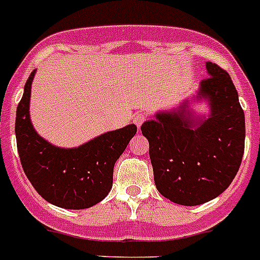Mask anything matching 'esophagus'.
I'll list each match as a JSON object with an SVG mask.
<instances>
[{
    "label": "esophagus",
    "mask_w": 260,
    "mask_h": 260,
    "mask_svg": "<svg viewBox=\"0 0 260 260\" xmlns=\"http://www.w3.org/2000/svg\"><path fill=\"white\" fill-rule=\"evenodd\" d=\"M146 120V116L144 114H137L136 116L133 117V123L136 124L137 127H141V125H143V123L144 121Z\"/></svg>",
    "instance_id": "34e87169"
}]
</instances>
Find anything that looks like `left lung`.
<instances>
[{"instance_id": "8db88e82", "label": "left lung", "mask_w": 260, "mask_h": 260, "mask_svg": "<svg viewBox=\"0 0 260 260\" xmlns=\"http://www.w3.org/2000/svg\"><path fill=\"white\" fill-rule=\"evenodd\" d=\"M208 78L193 99L205 101L208 115L193 116L184 101L171 111L155 112L141 125L158 192L180 205L217 198L233 182L245 150V114L229 74L205 64Z\"/></svg>"}]
</instances>
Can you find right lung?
<instances>
[{
  "mask_svg": "<svg viewBox=\"0 0 260 260\" xmlns=\"http://www.w3.org/2000/svg\"><path fill=\"white\" fill-rule=\"evenodd\" d=\"M24 85L17 108L15 137L22 168L44 200L65 209H85L98 204L112 187L114 165L137 132L135 124L110 131L78 148H60L39 136L30 119L31 85Z\"/></svg>",
  "mask_w": 260,
  "mask_h": 260,
  "instance_id": "add662e5",
  "label": "right lung"
}]
</instances>
